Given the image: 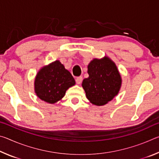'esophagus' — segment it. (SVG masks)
I'll return each mask as SVG.
<instances>
[{
	"instance_id": "esophagus-1",
	"label": "esophagus",
	"mask_w": 159,
	"mask_h": 159,
	"mask_svg": "<svg viewBox=\"0 0 159 159\" xmlns=\"http://www.w3.org/2000/svg\"><path fill=\"white\" fill-rule=\"evenodd\" d=\"M82 80H83L82 76H79L76 79V81L77 83V84H80V83H81V82H82Z\"/></svg>"
}]
</instances>
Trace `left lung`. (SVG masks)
Returning a JSON list of instances; mask_svg holds the SVG:
<instances>
[{"label": "left lung", "mask_w": 159, "mask_h": 159, "mask_svg": "<svg viewBox=\"0 0 159 159\" xmlns=\"http://www.w3.org/2000/svg\"><path fill=\"white\" fill-rule=\"evenodd\" d=\"M89 77L83 80L86 98L91 103L102 106L118 95L121 86V77L111 59H94L88 66Z\"/></svg>", "instance_id": "1"}]
</instances>
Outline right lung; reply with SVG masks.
Returning <instances> with one entry per match:
<instances>
[{"label": "right lung", "instance_id": "obj_1", "mask_svg": "<svg viewBox=\"0 0 159 159\" xmlns=\"http://www.w3.org/2000/svg\"><path fill=\"white\" fill-rule=\"evenodd\" d=\"M75 83L71 73L56 60L38 72L34 81L35 93L41 100L54 104L63 98L66 91Z\"/></svg>", "mask_w": 159, "mask_h": 159}]
</instances>
